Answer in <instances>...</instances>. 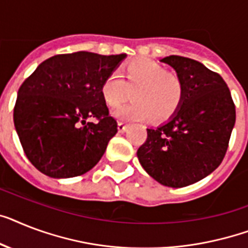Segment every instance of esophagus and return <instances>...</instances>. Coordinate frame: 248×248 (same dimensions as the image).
<instances>
[{"mask_svg":"<svg viewBox=\"0 0 248 248\" xmlns=\"http://www.w3.org/2000/svg\"><path fill=\"white\" fill-rule=\"evenodd\" d=\"M126 128H127V124H124V122H118V132H124L126 131Z\"/></svg>","mask_w":248,"mask_h":248,"instance_id":"34e87169","label":"esophagus"}]
</instances>
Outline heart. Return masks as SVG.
I'll return each instance as SVG.
<instances>
[{"instance_id": "obj_1", "label": "heart", "mask_w": 248, "mask_h": 248, "mask_svg": "<svg viewBox=\"0 0 248 248\" xmlns=\"http://www.w3.org/2000/svg\"><path fill=\"white\" fill-rule=\"evenodd\" d=\"M124 78L112 72L104 78L100 93L109 108H117L134 92V103L116 110V117L127 121H164L176 113L185 95L182 78L148 58L131 61Z\"/></svg>"}]
</instances>
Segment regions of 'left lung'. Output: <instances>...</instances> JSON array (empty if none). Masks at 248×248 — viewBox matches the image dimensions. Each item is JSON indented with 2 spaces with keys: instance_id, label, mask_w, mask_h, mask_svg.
<instances>
[{
  "instance_id": "left-lung-1",
  "label": "left lung",
  "mask_w": 248,
  "mask_h": 248,
  "mask_svg": "<svg viewBox=\"0 0 248 248\" xmlns=\"http://www.w3.org/2000/svg\"><path fill=\"white\" fill-rule=\"evenodd\" d=\"M182 78L185 95L166 124L146 128L138 158L164 186L185 187L202 180L222 163L235 122V108L222 76L181 56L162 60Z\"/></svg>"
}]
</instances>
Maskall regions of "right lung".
<instances>
[{
	"label": "right lung",
	"mask_w": 248,
	"mask_h": 248,
	"mask_svg": "<svg viewBox=\"0 0 248 248\" xmlns=\"http://www.w3.org/2000/svg\"><path fill=\"white\" fill-rule=\"evenodd\" d=\"M126 54H57L42 62L17 92L14 124L25 155L52 178L89 172L117 134L100 88ZM96 118L98 123H88Z\"/></svg>",
	"instance_id": "add662e5"
}]
</instances>
